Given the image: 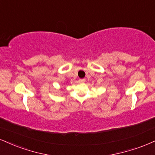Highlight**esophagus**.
I'll use <instances>...</instances> for the list:
<instances>
[{
  "instance_id": "esophagus-1",
  "label": "esophagus",
  "mask_w": 155,
  "mask_h": 155,
  "mask_svg": "<svg viewBox=\"0 0 155 155\" xmlns=\"http://www.w3.org/2000/svg\"><path fill=\"white\" fill-rule=\"evenodd\" d=\"M79 82H80V83H85V79H80Z\"/></svg>"
}]
</instances>
